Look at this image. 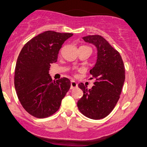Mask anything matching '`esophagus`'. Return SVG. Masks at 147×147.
<instances>
[{
  "instance_id": "obj_1",
  "label": "esophagus",
  "mask_w": 147,
  "mask_h": 147,
  "mask_svg": "<svg viewBox=\"0 0 147 147\" xmlns=\"http://www.w3.org/2000/svg\"><path fill=\"white\" fill-rule=\"evenodd\" d=\"M78 84L76 82H75L74 80L71 81V89H74V88H77Z\"/></svg>"
}]
</instances>
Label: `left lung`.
<instances>
[{"label":"left lung","mask_w":147,"mask_h":147,"mask_svg":"<svg viewBox=\"0 0 147 147\" xmlns=\"http://www.w3.org/2000/svg\"><path fill=\"white\" fill-rule=\"evenodd\" d=\"M85 42L91 43L97 50V61L90 70L91 78H95L90 89L83 83L78 84L83 90L82 97L77 103L82 115L89 119H104L112 111L120 98L125 73L119 52L100 35L82 37Z\"/></svg>","instance_id":"obj_1"}]
</instances>
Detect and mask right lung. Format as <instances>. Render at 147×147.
<instances>
[{"label": "right lung", "mask_w": 147, "mask_h": 147, "mask_svg": "<svg viewBox=\"0 0 147 147\" xmlns=\"http://www.w3.org/2000/svg\"><path fill=\"white\" fill-rule=\"evenodd\" d=\"M72 35L43 32L28 41L18 56L14 85L22 106L33 117L43 119L55 113L69 90V80H52L49 70L50 64L57 61L63 43Z\"/></svg>", "instance_id": "1"}]
</instances>
